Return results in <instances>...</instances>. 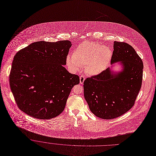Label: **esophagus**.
<instances>
[{
    "label": "esophagus",
    "mask_w": 156,
    "mask_h": 156,
    "mask_svg": "<svg viewBox=\"0 0 156 156\" xmlns=\"http://www.w3.org/2000/svg\"><path fill=\"white\" fill-rule=\"evenodd\" d=\"M85 79V77L84 76H80V83L82 84L84 82V80Z\"/></svg>",
    "instance_id": "1"
}]
</instances>
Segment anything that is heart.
<instances>
[{"label": "heart", "instance_id": "b5f03b06", "mask_svg": "<svg viewBox=\"0 0 156 156\" xmlns=\"http://www.w3.org/2000/svg\"><path fill=\"white\" fill-rule=\"evenodd\" d=\"M112 56V50L107 46L85 41L80 44L73 51L72 57L67 58L68 65L74 70L85 65V71L90 75H97L109 65Z\"/></svg>", "mask_w": 156, "mask_h": 156}]
</instances>
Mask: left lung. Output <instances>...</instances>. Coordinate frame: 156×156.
<instances>
[{"mask_svg": "<svg viewBox=\"0 0 156 156\" xmlns=\"http://www.w3.org/2000/svg\"><path fill=\"white\" fill-rule=\"evenodd\" d=\"M119 62L121 72L109 68L87 78L83 82L84 97L91 112L104 119L118 117L134 105L140 90L143 63L129 44L114 41L111 64Z\"/></svg>", "mask_w": 156, "mask_h": 156, "instance_id": "8db88e82", "label": "left lung"}]
</instances>
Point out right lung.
I'll return each instance as SVG.
<instances>
[{
    "label": "right lung",
    "instance_id": "1",
    "mask_svg": "<svg viewBox=\"0 0 156 156\" xmlns=\"http://www.w3.org/2000/svg\"><path fill=\"white\" fill-rule=\"evenodd\" d=\"M72 44L69 41L34 42L18 51L10 73V86L16 103L26 114L50 119L65 109L77 75L63 65Z\"/></svg>",
    "mask_w": 156,
    "mask_h": 156
}]
</instances>
